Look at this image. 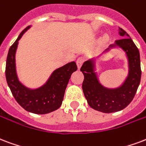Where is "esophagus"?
I'll return each mask as SVG.
<instances>
[{"label": "esophagus", "mask_w": 146, "mask_h": 146, "mask_svg": "<svg viewBox=\"0 0 146 146\" xmlns=\"http://www.w3.org/2000/svg\"><path fill=\"white\" fill-rule=\"evenodd\" d=\"M83 62H84V58H83V57H79V58L76 60V65H77V67L79 70L80 69L81 66L83 65Z\"/></svg>", "instance_id": "1"}]
</instances>
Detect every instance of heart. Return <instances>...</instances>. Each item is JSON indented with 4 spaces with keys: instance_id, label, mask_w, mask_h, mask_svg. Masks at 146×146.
Masks as SVG:
<instances>
[{
    "instance_id": "heart-1",
    "label": "heart",
    "mask_w": 146,
    "mask_h": 146,
    "mask_svg": "<svg viewBox=\"0 0 146 146\" xmlns=\"http://www.w3.org/2000/svg\"><path fill=\"white\" fill-rule=\"evenodd\" d=\"M108 40H109V36H108L107 35H105V36H103L102 39H101V43H103V44L106 43H107Z\"/></svg>"
}]
</instances>
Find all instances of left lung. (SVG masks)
<instances>
[{
  "label": "left lung",
  "mask_w": 146,
  "mask_h": 146,
  "mask_svg": "<svg viewBox=\"0 0 146 146\" xmlns=\"http://www.w3.org/2000/svg\"><path fill=\"white\" fill-rule=\"evenodd\" d=\"M119 34L122 39L115 40L103 53L115 47H119L125 53L129 72L122 85L115 89L102 85L95 71L96 59L86 61L80 68L84 75L82 87L88 104L91 108L102 113H115L125 109L133 100L141 80L139 51L123 29L119 28Z\"/></svg>",
  "instance_id": "left-lung-1"
}]
</instances>
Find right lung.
I'll use <instances>...</instances> for the list:
<instances>
[{
  "label": "right lung",
  "mask_w": 146,
  "mask_h": 146,
  "mask_svg": "<svg viewBox=\"0 0 146 146\" xmlns=\"http://www.w3.org/2000/svg\"><path fill=\"white\" fill-rule=\"evenodd\" d=\"M31 26L22 31L10 47L6 62V80L11 93L21 107L30 113L46 114L60 107L66 88L73 72L77 70L74 61L53 71L46 83L40 87L31 89L19 80L16 70V51L18 41Z\"/></svg>",
  "instance_id": "add662e5"
}]
</instances>
